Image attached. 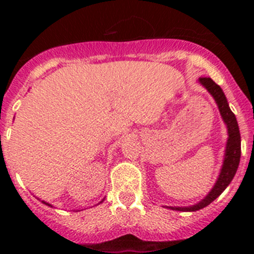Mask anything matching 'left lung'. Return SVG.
Segmentation results:
<instances>
[{
    "instance_id": "obj_1",
    "label": "left lung",
    "mask_w": 254,
    "mask_h": 254,
    "mask_svg": "<svg viewBox=\"0 0 254 254\" xmlns=\"http://www.w3.org/2000/svg\"><path fill=\"white\" fill-rule=\"evenodd\" d=\"M198 82L205 87L216 102L221 118H223L224 123L226 125V128H228V141H226L225 154H224V160L221 169H220V174L216 179V183L214 185V187L211 188L207 196L201 199L199 202H197L196 205L188 206V207L167 206L168 208H172V210L176 211H197L210 205L230 185V182L233 181L238 170L239 161H241V132H239V126H238L234 113L229 108V103L226 100L223 89L217 84H215L210 77H199Z\"/></svg>"
}]
</instances>
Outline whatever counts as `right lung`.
Segmentation results:
<instances>
[{
	"label": "right lung",
	"instance_id": "obj_1",
	"mask_svg": "<svg viewBox=\"0 0 254 254\" xmlns=\"http://www.w3.org/2000/svg\"><path fill=\"white\" fill-rule=\"evenodd\" d=\"M103 201H104V199H102V201H100V202H103ZM42 202H43L44 205H48V206H51V207H52V205H51V203H48V202H44V201H42Z\"/></svg>",
	"mask_w": 254,
	"mask_h": 254
}]
</instances>
